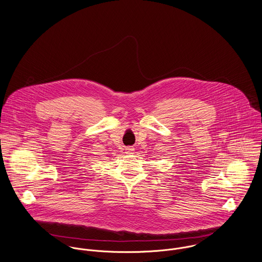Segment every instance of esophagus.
<instances>
[{
	"mask_svg": "<svg viewBox=\"0 0 262 262\" xmlns=\"http://www.w3.org/2000/svg\"><path fill=\"white\" fill-rule=\"evenodd\" d=\"M125 152L126 154H134V150H135V147H133V146H127L126 148H125Z\"/></svg>",
	"mask_w": 262,
	"mask_h": 262,
	"instance_id": "34e87169",
	"label": "esophagus"
}]
</instances>
